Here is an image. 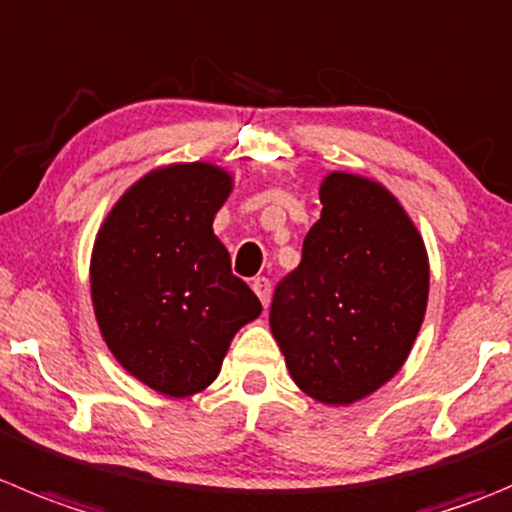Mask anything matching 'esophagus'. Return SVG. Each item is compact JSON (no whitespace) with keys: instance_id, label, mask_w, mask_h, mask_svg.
Here are the masks:
<instances>
[{"instance_id":"1","label":"esophagus","mask_w":512,"mask_h":512,"mask_svg":"<svg viewBox=\"0 0 512 512\" xmlns=\"http://www.w3.org/2000/svg\"><path fill=\"white\" fill-rule=\"evenodd\" d=\"M252 290H255V295L260 297V302L262 305H270V292H272V287H270V280H267V277H255V280H252Z\"/></svg>"}]
</instances>
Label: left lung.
<instances>
[{
  "mask_svg": "<svg viewBox=\"0 0 512 512\" xmlns=\"http://www.w3.org/2000/svg\"><path fill=\"white\" fill-rule=\"evenodd\" d=\"M302 260L275 287L270 330L302 393L325 405L367 398L408 360L428 307L418 227L388 190L330 172Z\"/></svg>",
  "mask_w": 512,
  "mask_h": 512,
  "instance_id": "8db88e82",
  "label": "left lung"
}]
</instances>
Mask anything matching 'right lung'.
I'll list each match as a JSON object with an SVG mask.
<instances>
[{"label":"right lung","mask_w":512,"mask_h":512,"mask_svg":"<svg viewBox=\"0 0 512 512\" xmlns=\"http://www.w3.org/2000/svg\"><path fill=\"white\" fill-rule=\"evenodd\" d=\"M232 177L210 162L152 170L99 227L89 265L104 342L124 370L170 398L205 390L230 340L262 312L212 232Z\"/></svg>","instance_id":"1"}]
</instances>
